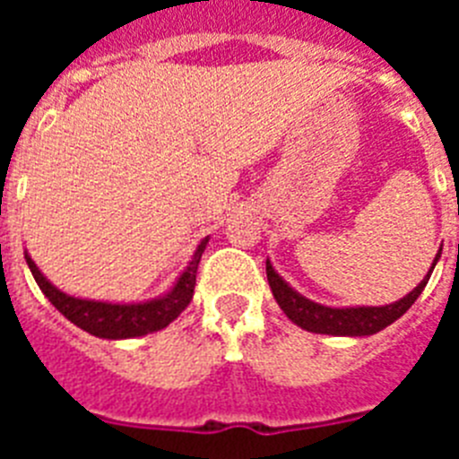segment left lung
Instances as JSON below:
<instances>
[{
	"instance_id": "obj_1",
	"label": "left lung",
	"mask_w": 459,
	"mask_h": 459,
	"mask_svg": "<svg viewBox=\"0 0 459 459\" xmlns=\"http://www.w3.org/2000/svg\"><path fill=\"white\" fill-rule=\"evenodd\" d=\"M441 257V253H437L435 262H432V269H435L437 259ZM432 271H428L423 280L419 282L416 290L409 291L404 299L395 303H388V306H363V307H328L322 303H315L306 296H301L299 291L291 290L285 280L275 273V269L271 266V262L266 259V278H269L271 291H273L275 301L282 307L287 317L296 324V326L306 328L310 333H324V335H372L379 333L381 328H386L388 324H393L395 319H400L409 307L413 306V301L419 299L420 291L428 285Z\"/></svg>"
}]
</instances>
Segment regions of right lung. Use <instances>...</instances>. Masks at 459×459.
<instances>
[{"label": "right lung", "instance_id": "obj_1", "mask_svg": "<svg viewBox=\"0 0 459 459\" xmlns=\"http://www.w3.org/2000/svg\"><path fill=\"white\" fill-rule=\"evenodd\" d=\"M206 243H209V238H202L193 259L188 262L184 273L179 275V280L174 282L172 290L160 296V299H153V301L147 303H103L75 299V296H68L56 290L50 280L40 273L30 255H24V259L30 264L36 285L40 287V291L48 296V301L62 312L68 322H73L87 333L96 335V338L124 340L160 331V328H165L169 322L179 317L181 310L188 307V303L193 301L195 278H197V266H200Z\"/></svg>", "mask_w": 459, "mask_h": 459}]
</instances>
